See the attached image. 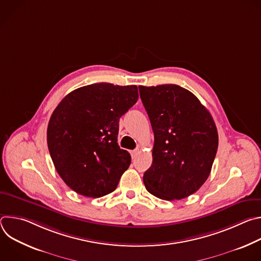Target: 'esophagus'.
Listing matches in <instances>:
<instances>
[{"label": "esophagus", "mask_w": 261, "mask_h": 261, "mask_svg": "<svg viewBox=\"0 0 261 261\" xmlns=\"http://www.w3.org/2000/svg\"><path fill=\"white\" fill-rule=\"evenodd\" d=\"M139 152H140V151H139V148H135L134 151H132V152H131V156H132V158H133V159H134V158H136V157H137V155L139 154Z\"/></svg>", "instance_id": "obj_1"}]
</instances>
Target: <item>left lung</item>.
<instances>
[{"label": "left lung", "instance_id": "obj_1", "mask_svg": "<svg viewBox=\"0 0 261 261\" xmlns=\"http://www.w3.org/2000/svg\"><path fill=\"white\" fill-rule=\"evenodd\" d=\"M138 88L155 136L145 188L163 200L188 197L211 173L219 141L215 122L198 98L179 86Z\"/></svg>", "mask_w": 261, "mask_h": 261}]
</instances>
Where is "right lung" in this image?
I'll return each mask as SVG.
<instances>
[{"instance_id":"1","label":"right lung","mask_w":261,"mask_h":261,"mask_svg":"<svg viewBox=\"0 0 261 261\" xmlns=\"http://www.w3.org/2000/svg\"><path fill=\"white\" fill-rule=\"evenodd\" d=\"M136 86L101 83L69 93L47 127L54 165L76 193L98 198L114 192L131 156L118 144L120 118L137 102Z\"/></svg>"}]
</instances>
